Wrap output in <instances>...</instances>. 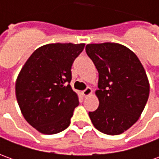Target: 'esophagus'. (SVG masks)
I'll list each match as a JSON object with an SVG mask.
<instances>
[{"label": "esophagus", "instance_id": "esophagus-1", "mask_svg": "<svg viewBox=\"0 0 159 159\" xmlns=\"http://www.w3.org/2000/svg\"><path fill=\"white\" fill-rule=\"evenodd\" d=\"M82 93H83V95L84 97H88L89 96L90 94L92 93V89H90V88H87L86 89L83 90V92H82Z\"/></svg>", "mask_w": 159, "mask_h": 159}]
</instances>
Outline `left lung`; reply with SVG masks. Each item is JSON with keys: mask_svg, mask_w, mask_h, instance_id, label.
<instances>
[{"mask_svg": "<svg viewBox=\"0 0 159 159\" xmlns=\"http://www.w3.org/2000/svg\"><path fill=\"white\" fill-rule=\"evenodd\" d=\"M99 73L95 91L99 107L89 115L97 129L109 135L123 133L136 123L148 100L150 84L135 53L115 42L86 46Z\"/></svg>", "mask_w": 159, "mask_h": 159, "instance_id": "left-lung-1", "label": "left lung"}]
</instances>
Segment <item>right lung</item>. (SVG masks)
<instances>
[{
    "mask_svg": "<svg viewBox=\"0 0 159 159\" xmlns=\"http://www.w3.org/2000/svg\"><path fill=\"white\" fill-rule=\"evenodd\" d=\"M84 43L42 46L27 59L17 77V101L25 119L40 133L53 134L70 123L78 95L70 85L73 61Z\"/></svg>",
    "mask_w": 159,
    "mask_h": 159,
    "instance_id": "add662e5",
    "label": "right lung"
}]
</instances>
